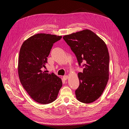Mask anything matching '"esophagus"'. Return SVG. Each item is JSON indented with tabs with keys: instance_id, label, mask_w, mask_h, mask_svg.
I'll use <instances>...</instances> for the list:
<instances>
[{
	"instance_id": "34e87169",
	"label": "esophagus",
	"mask_w": 129,
	"mask_h": 129,
	"mask_svg": "<svg viewBox=\"0 0 129 129\" xmlns=\"http://www.w3.org/2000/svg\"><path fill=\"white\" fill-rule=\"evenodd\" d=\"M63 79H64V80H67L68 79V76H64L63 77Z\"/></svg>"
}]
</instances>
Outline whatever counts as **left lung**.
<instances>
[{
    "label": "left lung",
    "instance_id": "left-lung-1",
    "mask_svg": "<svg viewBox=\"0 0 129 129\" xmlns=\"http://www.w3.org/2000/svg\"><path fill=\"white\" fill-rule=\"evenodd\" d=\"M63 39L77 57L79 65L84 61L83 72L76 90L77 99L89 104L102 94L109 76V54L105 42L94 32L86 29L65 35Z\"/></svg>",
    "mask_w": 129,
    "mask_h": 129
}]
</instances>
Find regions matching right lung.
Masks as SVG:
<instances>
[{"instance_id":"add662e5","label":"right lung","mask_w":129,"mask_h":129,"mask_svg":"<svg viewBox=\"0 0 129 129\" xmlns=\"http://www.w3.org/2000/svg\"><path fill=\"white\" fill-rule=\"evenodd\" d=\"M61 36L40 33L24 41L20 49L18 72L20 82L30 97L41 104L53 102L62 86L61 78L44 70L53 43Z\"/></svg>"}]
</instances>
